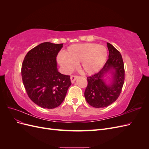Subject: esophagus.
<instances>
[{
    "label": "esophagus",
    "mask_w": 149,
    "mask_h": 149,
    "mask_svg": "<svg viewBox=\"0 0 149 149\" xmlns=\"http://www.w3.org/2000/svg\"><path fill=\"white\" fill-rule=\"evenodd\" d=\"M78 76H76V75H71V77H70L71 83H73L75 81V80L78 78Z\"/></svg>",
    "instance_id": "1"
}]
</instances>
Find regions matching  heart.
I'll return each instance as SVG.
<instances>
[{
  "label": "heart",
  "instance_id": "heart-1",
  "mask_svg": "<svg viewBox=\"0 0 149 149\" xmlns=\"http://www.w3.org/2000/svg\"><path fill=\"white\" fill-rule=\"evenodd\" d=\"M107 48L97 43H86L71 45L58 56V63L66 73L73 70L75 64L84 74H93L100 71L107 61Z\"/></svg>",
  "mask_w": 149,
  "mask_h": 149
}]
</instances>
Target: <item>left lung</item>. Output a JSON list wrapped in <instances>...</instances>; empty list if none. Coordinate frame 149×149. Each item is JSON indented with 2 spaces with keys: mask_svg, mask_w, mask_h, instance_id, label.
Segmentation results:
<instances>
[{
  "mask_svg": "<svg viewBox=\"0 0 149 149\" xmlns=\"http://www.w3.org/2000/svg\"><path fill=\"white\" fill-rule=\"evenodd\" d=\"M109 58L97 73L87 77L88 86L84 97L90 106L105 107L116 101L122 91L125 79L124 65L120 52L111 44L107 43ZM109 72L113 74L111 84L107 85L105 75Z\"/></svg>",
  "mask_w": 149,
  "mask_h": 149,
  "instance_id": "left-lung-1",
  "label": "left lung"
}]
</instances>
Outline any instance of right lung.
<instances>
[{
	"label": "right lung",
	"mask_w": 149,
	"mask_h": 149,
	"mask_svg": "<svg viewBox=\"0 0 149 149\" xmlns=\"http://www.w3.org/2000/svg\"><path fill=\"white\" fill-rule=\"evenodd\" d=\"M63 44L44 42L27 53L22 65V78L29 97L43 108L53 109L64 101L71 83L59 73L56 56Z\"/></svg>",
	"instance_id": "1"
}]
</instances>
